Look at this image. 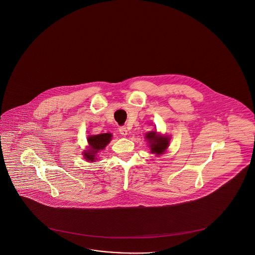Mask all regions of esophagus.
<instances>
[{"label":"esophagus","mask_w":255,"mask_h":255,"mask_svg":"<svg viewBox=\"0 0 255 255\" xmlns=\"http://www.w3.org/2000/svg\"><path fill=\"white\" fill-rule=\"evenodd\" d=\"M119 132L123 136H127L128 135V129H127V128L126 127H121L120 128H119Z\"/></svg>","instance_id":"1"}]
</instances>
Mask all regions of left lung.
<instances>
[{
  "label": "left lung",
  "mask_w": 255,
  "mask_h": 255,
  "mask_svg": "<svg viewBox=\"0 0 255 255\" xmlns=\"http://www.w3.org/2000/svg\"><path fill=\"white\" fill-rule=\"evenodd\" d=\"M146 139L148 142L151 153H155L157 155L163 154L167 147H169L170 138L166 135L163 136L156 131H149L146 134Z\"/></svg>",
  "instance_id": "left-lung-1"
}]
</instances>
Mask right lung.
<instances>
[{
	"mask_svg": "<svg viewBox=\"0 0 255 255\" xmlns=\"http://www.w3.org/2000/svg\"><path fill=\"white\" fill-rule=\"evenodd\" d=\"M111 133L97 134L88 136V149H85L83 151V156L87 162L97 160V153L107 147V145L111 140Z\"/></svg>",
	"mask_w": 255,
	"mask_h": 255,
	"instance_id": "right-lung-1",
	"label": "right lung"
}]
</instances>
